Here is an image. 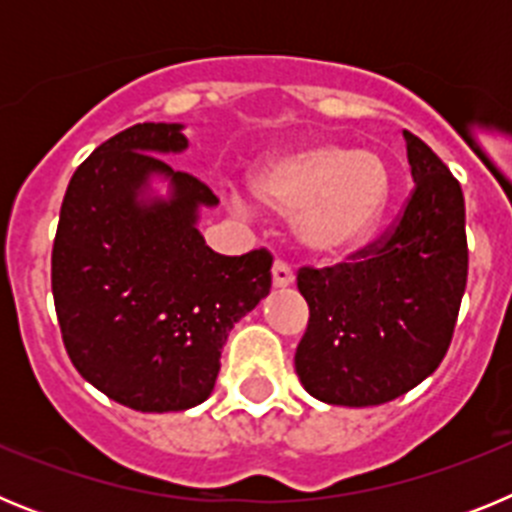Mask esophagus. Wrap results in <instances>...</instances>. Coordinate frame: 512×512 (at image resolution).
Wrapping results in <instances>:
<instances>
[{
  "instance_id": "esophagus-1",
  "label": "esophagus",
  "mask_w": 512,
  "mask_h": 512,
  "mask_svg": "<svg viewBox=\"0 0 512 512\" xmlns=\"http://www.w3.org/2000/svg\"><path fill=\"white\" fill-rule=\"evenodd\" d=\"M271 282H274V287H289V284L295 282V271H292L287 261H274V266H271Z\"/></svg>"
}]
</instances>
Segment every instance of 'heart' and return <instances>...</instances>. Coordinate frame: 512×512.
Listing matches in <instances>:
<instances>
[{
	"label": "heart",
	"instance_id": "1",
	"mask_svg": "<svg viewBox=\"0 0 512 512\" xmlns=\"http://www.w3.org/2000/svg\"><path fill=\"white\" fill-rule=\"evenodd\" d=\"M253 192L282 215H295L300 241L323 256L354 251L372 235L390 200V169L369 148L320 143L269 158Z\"/></svg>",
	"mask_w": 512,
	"mask_h": 512
}]
</instances>
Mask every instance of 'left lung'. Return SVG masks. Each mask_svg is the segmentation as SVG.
Wrapping results in <instances>:
<instances>
[{"label": "left lung", "mask_w": 512, "mask_h": 512, "mask_svg": "<svg viewBox=\"0 0 512 512\" xmlns=\"http://www.w3.org/2000/svg\"><path fill=\"white\" fill-rule=\"evenodd\" d=\"M402 135L415 187L395 225L343 264L297 271L310 320L295 369L328 405L369 408L410 392L438 369L459 318L464 194L418 135Z\"/></svg>", "instance_id": "1"}]
</instances>
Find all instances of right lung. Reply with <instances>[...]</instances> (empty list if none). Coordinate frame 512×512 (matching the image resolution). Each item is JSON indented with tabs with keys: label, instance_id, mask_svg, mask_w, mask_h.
Here are the masks:
<instances>
[{
	"label": "right lung",
	"instance_id": "add662e5",
	"mask_svg": "<svg viewBox=\"0 0 512 512\" xmlns=\"http://www.w3.org/2000/svg\"><path fill=\"white\" fill-rule=\"evenodd\" d=\"M179 122H138L74 171L58 217L51 287L76 372L140 413L210 397L233 325L271 289V253L223 256L197 230L217 197L158 153H179ZM164 175L166 201L146 198Z\"/></svg>",
	"mask_w": 512,
	"mask_h": 512
}]
</instances>
